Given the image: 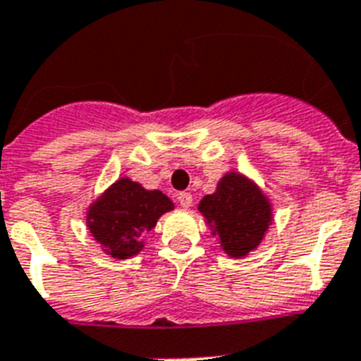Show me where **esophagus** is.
Returning a JSON list of instances; mask_svg holds the SVG:
<instances>
[{
    "mask_svg": "<svg viewBox=\"0 0 361 361\" xmlns=\"http://www.w3.org/2000/svg\"><path fill=\"white\" fill-rule=\"evenodd\" d=\"M178 202H180L181 207H189L190 204H192V195L183 190V192H180V195H178Z\"/></svg>",
    "mask_w": 361,
    "mask_h": 361,
    "instance_id": "1",
    "label": "esophagus"
}]
</instances>
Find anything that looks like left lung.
Returning <instances> with one entry per match:
<instances>
[{
  "label": "left lung",
  "mask_w": 361,
  "mask_h": 361,
  "mask_svg": "<svg viewBox=\"0 0 361 361\" xmlns=\"http://www.w3.org/2000/svg\"><path fill=\"white\" fill-rule=\"evenodd\" d=\"M198 209L215 226L222 248L231 257L254 250L271 222V207L262 190L235 172L224 176L215 195H207Z\"/></svg>",
  "instance_id": "left-lung-1"
}]
</instances>
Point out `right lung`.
<instances>
[{
	"label": "right lung",
	"mask_w": 361,
	"mask_h": 361,
	"mask_svg": "<svg viewBox=\"0 0 361 361\" xmlns=\"http://www.w3.org/2000/svg\"><path fill=\"white\" fill-rule=\"evenodd\" d=\"M174 204L161 190H146L131 180H118L92 204L89 228L105 252L126 259L142 248V237Z\"/></svg>",
	"instance_id": "1"
}]
</instances>
